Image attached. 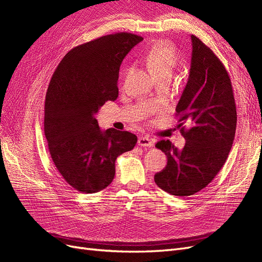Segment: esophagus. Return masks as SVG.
<instances>
[{
	"label": "esophagus",
	"mask_w": 262,
	"mask_h": 262,
	"mask_svg": "<svg viewBox=\"0 0 262 262\" xmlns=\"http://www.w3.org/2000/svg\"><path fill=\"white\" fill-rule=\"evenodd\" d=\"M138 144L140 146H143V147H152L153 146V142L150 140L148 137H140L138 140Z\"/></svg>",
	"instance_id": "obj_1"
}]
</instances>
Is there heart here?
Returning <instances> with one entry per match:
<instances>
[{"mask_svg": "<svg viewBox=\"0 0 262 262\" xmlns=\"http://www.w3.org/2000/svg\"><path fill=\"white\" fill-rule=\"evenodd\" d=\"M146 64L152 74L161 72H172L178 62L177 51L170 42H156L145 55Z\"/></svg>", "mask_w": 262, "mask_h": 262, "instance_id": "b5f03b06", "label": "heart"}]
</instances>
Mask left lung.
<instances>
[{"label": "left lung", "instance_id": "left-lung-1", "mask_svg": "<svg viewBox=\"0 0 262 262\" xmlns=\"http://www.w3.org/2000/svg\"><path fill=\"white\" fill-rule=\"evenodd\" d=\"M191 45L188 82L176 107L186 144L178 149L162 140L155 145L167 156V165L154 180L177 196L199 192L217 175L232 148L237 122L233 87L223 63L193 35Z\"/></svg>", "mask_w": 262, "mask_h": 262}]
</instances>
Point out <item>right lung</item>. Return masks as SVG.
Masks as SVG:
<instances>
[{
  "mask_svg": "<svg viewBox=\"0 0 262 262\" xmlns=\"http://www.w3.org/2000/svg\"><path fill=\"white\" fill-rule=\"evenodd\" d=\"M143 40L118 33L75 47L59 63L45 102V136L60 175L75 190L95 193L115 178L119 155L138 138L114 128L102 131L95 115L118 97L119 69L126 54Z\"/></svg>",
  "mask_w": 262,
  "mask_h": 262,
  "instance_id": "add662e5",
  "label": "right lung"
}]
</instances>
